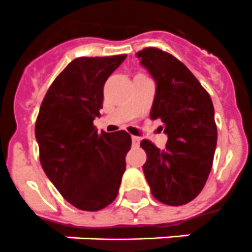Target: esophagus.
<instances>
[{"mask_svg":"<svg viewBox=\"0 0 252 252\" xmlns=\"http://www.w3.org/2000/svg\"><path fill=\"white\" fill-rule=\"evenodd\" d=\"M140 141H141V140H140V137H136V136H132V144H133L134 146H137L138 144H140Z\"/></svg>","mask_w":252,"mask_h":252,"instance_id":"1","label":"esophagus"}]
</instances>
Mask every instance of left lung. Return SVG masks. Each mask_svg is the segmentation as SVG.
I'll return each mask as SVG.
<instances>
[{
    "instance_id": "1",
    "label": "left lung",
    "mask_w": 252,
    "mask_h": 252,
    "mask_svg": "<svg viewBox=\"0 0 252 252\" xmlns=\"http://www.w3.org/2000/svg\"><path fill=\"white\" fill-rule=\"evenodd\" d=\"M137 57L157 84L150 119H161L168 137L165 149L142 140L146 152L142 170L158 201L183 205L199 195L211 172L217 145L213 103L189 69L172 55L150 47Z\"/></svg>"
}]
</instances>
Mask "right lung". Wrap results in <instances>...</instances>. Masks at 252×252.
<instances>
[{
    "label": "right lung",
    "instance_id": "1",
    "mask_svg": "<svg viewBox=\"0 0 252 252\" xmlns=\"http://www.w3.org/2000/svg\"><path fill=\"white\" fill-rule=\"evenodd\" d=\"M126 55L78 57L56 77L41 102L35 136L41 167L63 197L81 211L110 205L126 171L130 136L95 129L103 86Z\"/></svg>",
    "mask_w": 252,
    "mask_h": 252
}]
</instances>
